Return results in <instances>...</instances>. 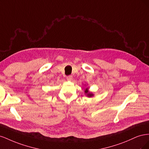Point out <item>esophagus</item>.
Segmentation results:
<instances>
[{
	"instance_id": "obj_1",
	"label": "esophagus",
	"mask_w": 149,
	"mask_h": 149,
	"mask_svg": "<svg viewBox=\"0 0 149 149\" xmlns=\"http://www.w3.org/2000/svg\"><path fill=\"white\" fill-rule=\"evenodd\" d=\"M66 79L68 81H71L72 80H73V76H68V77L66 78Z\"/></svg>"
}]
</instances>
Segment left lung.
<instances>
[{"label": "left lung", "mask_w": 149, "mask_h": 149, "mask_svg": "<svg viewBox=\"0 0 149 149\" xmlns=\"http://www.w3.org/2000/svg\"><path fill=\"white\" fill-rule=\"evenodd\" d=\"M84 93H85V94H86V96H87L88 97H89L93 96V94L91 93H90V92L89 91V90H88V88H86V89L84 90Z\"/></svg>", "instance_id": "left-lung-1"}]
</instances>
